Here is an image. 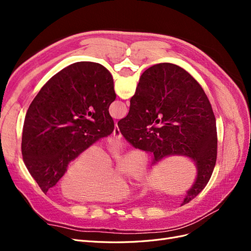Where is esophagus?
<instances>
[{
	"label": "esophagus",
	"mask_w": 251,
	"mask_h": 251,
	"mask_svg": "<svg viewBox=\"0 0 251 251\" xmlns=\"http://www.w3.org/2000/svg\"><path fill=\"white\" fill-rule=\"evenodd\" d=\"M113 136L117 139H120L121 137H123V135H121L120 131H119V127L117 125H115V127H114V131H113Z\"/></svg>",
	"instance_id": "1"
}]
</instances>
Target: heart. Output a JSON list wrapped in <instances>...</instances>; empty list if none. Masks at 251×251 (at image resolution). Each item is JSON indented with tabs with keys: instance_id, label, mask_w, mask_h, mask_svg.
Returning a JSON list of instances; mask_svg holds the SVG:
<instances>
[{
	"instance_id": "heart-1",
	"label": "heart",
	"mask_w": 251,
	"mask_h": 251,
	"mask_svg": "<svg viewBox=\"0 0 251 251\" xmlns=\"http://www.w3.org/2000/svg\"><path fill=\"white\" fill-rule=\"evenodd\" d=\"M113 157L102 147L85 150L69 165L60 180V191L67 198L82 202L117 201L130 193L131 176L144 172L142 157L133 151L123 162V168L113 169Z\"/></svg>"
}]
</instances>
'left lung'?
<instances>
[{"instance_id":"8db88e82","label":"left lung","mask_w":251,"mask_h":251,"mask_svg":"<svg viewBox=\"0 0 251 251\" xmlns=\"http://www.w3.org/2000/svg\"><path fill=\"white\" fill-rule=\"evenodd\" d=\"M115 98L111 73L96 63L72 64L43 86L29 105L22 136L23 160L43 193L83 151L112 134L109 107Z\"/></svg>"}]
</instances>
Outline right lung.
I'll list each match as a JSON object with an SVG mask.
<instances>
[{
	"instance_id": "right-lung-1",
	"label": "right lung",
	"mask_w": 251,
	"mask_h": 251,
	"mask_svg": "<svg viewBox=\"0 0 251 251\" xmlns=\"http://www.w3.org/2000/svg\"><path fill=\"white\" fill-rule=\"evenodd\" d=\"M126 117L118 121L126 140L153 155L154 163L171 155L193 159L197 179L181 205L206 186L217 160V126L204 90L181 67L162 63L144 71Z\"/></svg>"
}]
</instances>
